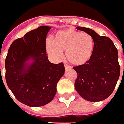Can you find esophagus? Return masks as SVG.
<instances>
[{
    "instance_id": "esophagus-1",
    "label": "esophagus",
    "mask_w": 124,
    "mask_h": 124,
    "mask_svg": "<svg viewBox=\"0 0 124 124\" xmlns=\"http://www.w3.org/2000/svg\"><path fill=\"white\" fill-rule=\"evenodd\" d=\"M65 69H71V67L69 66V65H65Z\"/></svg>"
}]
</instances>
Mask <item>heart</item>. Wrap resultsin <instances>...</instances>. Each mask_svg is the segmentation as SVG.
Instances as JSON below:
<instances>
[{
  "label": "heart",
  "mask_w": 124,
  "mask_h": 124,
  "mask_svg": "<svg viewBox=\"0 0 124 124\" xmlns=\"http://www.w3.org/2000/svg\"><path fill=\"white\" fill-rule=\"evenodd\" d=\"M46 49L57 59L65 52L67 61L75 66L83 65L92 59L94 52L95 42L92 36L73 29L61 30L55 35L54 41H46Z\"/></svg>",
  "instance_id": "heart-1"
}]
</instances>
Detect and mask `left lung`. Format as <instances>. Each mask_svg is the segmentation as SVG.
<instances>
[{"label":"left lung","mask_w":124,"mask_h":124,"mask_svg":"<svg viewBox=\"0 0 124 124\" xmlns=\"http://www.w3.org/2000/svg\"><path fill=\"white\" fill-rule=\"evenodd\" d=\"M76 29L92 36L95 48L92 59L87 63L73 67L78 73L75 88L87 101H103L114 92L120 77L117 49L109 37L99 35L89 28Z\"/></svg>","instance_id":"8db88e82"}]
</instances>
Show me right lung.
Segmentation results:
<instances>
[{
	"label": "right lung",
	"mask_w": 124,
	"mask_h": 124,
	"mask_svg": "<svg viewBox=\"0 0 124 124\" xmlns=\"http://www.w3.org/2000/svg\"><path fill=\"white\" fill-rule=\"evenodd\" d=\"M51 29L41 26L13 42L5 59L6 81L17 100L30 107L51 101L57 84L65 73L63 63H51L46 53V38Z\"/></svg>",
	"instance_id": "right-lung-1"
}]
</instances>
